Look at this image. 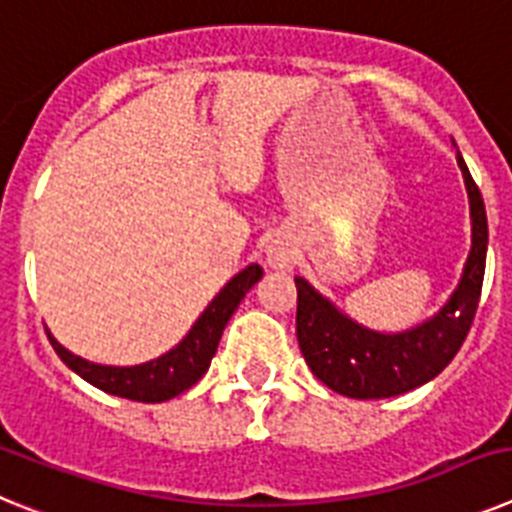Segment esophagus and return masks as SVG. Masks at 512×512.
<instances>
[{
	"label": "esophagus",
	"instance_id": "esophagus-1",
	"mask_svg": "<svg viewBox=\"0 0 512 512\" xmlns=\"http://www.w3.org/2000/svg\"><path fill=\"white\" fill-rule=\"evenodd\" d=\"M266 264L271 269H289V266L295 264V248L292 243L284 241V238H274V241L266 246Z\"/></svg>",
	"mask_w": 512,
	"mask_h": 512
}]
</instances>
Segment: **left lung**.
<instances>
[{
	"label": "left lung",
	"mask_w": 512,
	"mask_h": 512,
	"mask_svg": "<svg viewBox=\"0 0 512 512\" xmlns=\"http://www.w3.org/2000/svg\"><path fill=\"white\" fill-rule=\"evenodd\" d=\"M472 207V253L459 289L436 318L413 330L374 333L330 305L297 277V341L312 374L338 395L379 400L431 382L459 354L477 315L487 259V215L464 158L456 156Z\"/></svg>",
	"instance_id": "left-lung-1"
}]
</instances>
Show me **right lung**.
<instances>
[{"label":"right lung","instance_id":"obj_1","mask_svg":"<svg viewBox=\"0 0 512 512\" xmlns=\"http://www.w3.org/2000/svg\"><path fill=\"white\" fill-rule=\"evenodd\" d=\"M264 277V269L259 264H251L243 269L241 274H235L223 292L210 302L202 318L194 323L189 330V336L184 338L176 348H171L169 354L161 359H153L148 364L140 366H99L89 364V361L79 359L71 351L61 346L53 336L51 346L56 348V354L69 369H74L81 379H87L89 384L99 387V390L110 392V395L125 397V400L135 402H164L171 397L182 395L192 384L202 379V374L210 369V361L217 351V343L223 336L225 325H228L230 315L235 307L241 305L248 289Z\"/></svg>","mask_w":512,"mask_h":512}]
</instances>
